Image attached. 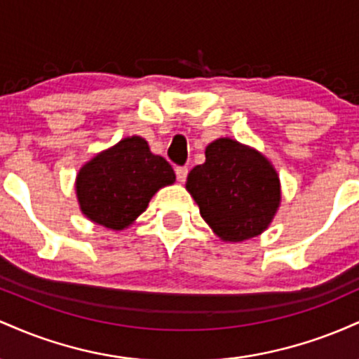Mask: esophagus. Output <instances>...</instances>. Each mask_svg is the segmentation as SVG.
<instances>
[{
    "mask_svg": "<svg viewBox=\"0 0 359 359\" xmlns=\"http://www.w3.org/2000/svg\"><path fill=\"white\" fill-rule=\"evenodd\" d=\"M187 174H189L187 167H177V168H175V175H177V180H179L180 184L185 182V179H187Z\"/></svg>",
    "mask_w": 359,
    "mask_h": 359,
    "instance_id": "obj_1",
    "label": "esophagus"
}]
</instances>
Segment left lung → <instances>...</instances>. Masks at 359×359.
I'll use <instances>...</instances> for the list:
<instances>
[{"label":"left lung","instance_id":"8db88e82","mask_svg":"<svg viewBox=\"0 0 359 359\" xmlns=\"http://www.w3.org/2000/svg\"><path fill=\"white\" fill-rule=\"evenodd\" d=\"M185 189L209 228L226 243L262 234L282 201L278 174L270 160L231 138H217L205 147V162L189 172Z\"/></svg>","mask_w":359,"mask_h":359}]
</instances>
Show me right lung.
Instances as JSON below:
<instances>
[{"instance_id":"add662e5","label":"right lung","mask_w":359,"mask_h":359,"mask_svg":"<svg viewBox=\"0 0 359 359\" xmlns=\"http://www.w3.org/2000/svg\"><path fill=\"white\" fill-rule=\"evenodd\" d=\"M175 182L174 168L150 151L147 140L128 137L88 160L76 177L77 203L94 224L123 231L162 187Z\"/></svg>"}]
</instances>
